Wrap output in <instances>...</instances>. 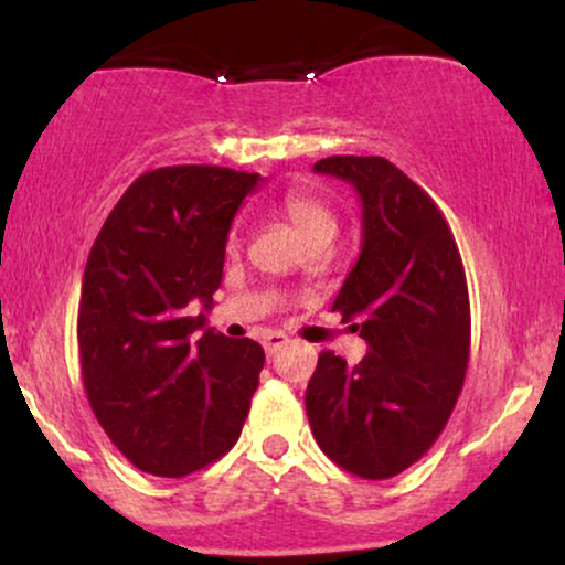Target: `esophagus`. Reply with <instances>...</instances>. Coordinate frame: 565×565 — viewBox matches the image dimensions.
<instances>
[{
    "label": "esophagus",
    "instance_id": "34e87169",
    "mask_svg": "<svg viewBox=\"0 0 565 565\" xmlns=\"http://www.w3.org/2000/svg\"><path fill=\"white\" fill-rule=\"evenodd\" d=\"M288 342H290V339L280 334V331H269V334H265V352L275 354L277 350H282V347Z\"/></svg>",
    "mask_w": 565,
    "mask_h": 565
}]
</instances>
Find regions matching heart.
I'll return each instance as SVG.
<instances>
[{"label": "heart", "mask_w": 565, "mask_h": 565, "mask_svg": "<svg viewBox=\"0 0 565 565\" xmlns=\"http://www.w3.org/2000/svg\"><path fill=\"white\" fill-rule=\"evenodd\" d=\"M280 211L288 215L292 226L306 236V242H319V238H331L337 234V213L319 192L308 188H290L285 190L277 200ZM238 244V226L228 231L226 246L234 252Z\"/></svg>", "instance_id": "b5f03b06"}]
</instances>
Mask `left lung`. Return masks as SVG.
Wrapping results in <instances>:
<instances>
[{"mask_svg":"<svg viewBox=\"0 0 565 565\" xmlns=\"http://www.w3.org/2000/svg\"><path fill=\"white\" fill-rule=\"evenodd\" d=\"M362 200V252L331 311L360 319L370 344L358 365L319 354L306 388L316 443L347 473L383 481L414 466L443 435L466 383L470 300L445 215L383 157H329Z\"/></svg>","mask_w":565,"mask_h":565,"instance_id":"left-lung-1","label":"left lung"}]
</instances>
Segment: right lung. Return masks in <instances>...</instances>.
<instances>
[{
    "mask_svg": "<svg viewBox=\"0 0 565 565\" xmlns=\"http://www.w3.org/2000/svg\"><path fill=\"white\" fill-rule=\"evenodd\" d=\"M259 174L213 164L143 172L122 192L84 267L76 339L99 427L151 476L182 478L242 435L265 350L190 316L213 306L226 236Z\"/></svg>",
    "mask_w": 565,
    "mask_h": 565,
    "instance_id": "add662e5",
    "label": "right lung"
}]
</instances>
